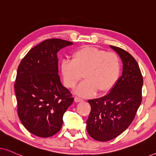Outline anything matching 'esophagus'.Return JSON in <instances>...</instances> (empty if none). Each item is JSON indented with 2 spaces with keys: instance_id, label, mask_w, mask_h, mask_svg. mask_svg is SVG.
Here are the masks:
<instances>
[{
  "instance_id": "1",
  "label": "esophagus",
  "mask_w": 156,
  "mask_h": 156,
  "mask_svg": "<svg viewBox=\"0 0 156 156\" xmlns=\"http://www.w3.org/2000/svg\"><path fill=\"white\" fill-rule=\"evenodd\" d=\"M82 101H83V99H82V98H80L78 97H74V101H75V102H81Z\"/></svg>"
}]
</instances>
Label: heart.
<instances>
[{"instance_id":"b5f03b06","label":"heart","mask_w":156,"mask_h":156,"mask_svg":"<svg viewBox=\"0 0 156 156\" xmlns=\"http://www.w3.org/2000/svg\"><path fill=\"white\" fill-rule=\"evenodd\" d=\"M120 60L116 53L106 52L91 46L75 51L72 60L62 62L61 72L66 87L74 89L84 76L75 93L82 97H91L99 91L104 94L116 84L120 74Z\"/></svg>"}]
</instances>
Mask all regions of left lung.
<instances>
[{"mask_svg":"<svg viewBox=\"0 0 156 156\" xmlns=\"http://www.w3.org/2000/svg\"><path fill=\"white\" fill-rule=\"evenodd\" d=\"M110 48L121 59L122 75L107 94L88 100L91 112L86 121L87 131L99 141L114 139L126 130L142 101L144 80L137 62L123 49Z\"/></svg>","mask_w":156,"mask_h":156,"instance_id":"obj_1","label":"left lung"}]
</instances>
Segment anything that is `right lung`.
<instances>
[{
  "mask_svg": "<svg viewBox=\"0 0 156 156\" xmlns=\"http://www.w3.org/2000/svg\"><path fill=\"white\" fill-rule=\"evenodd\" d=\"M73 42L48 39L27 52L18 67L15 92L18 114L29 132L50 137L61 129L63 115L74 98L61 83L57 52Z\"/></svg>",
  "mask_w": 156,
  "mask_h": 156,
  "instance_id": "1",
  "label": "right lung"
}]
</instances>
